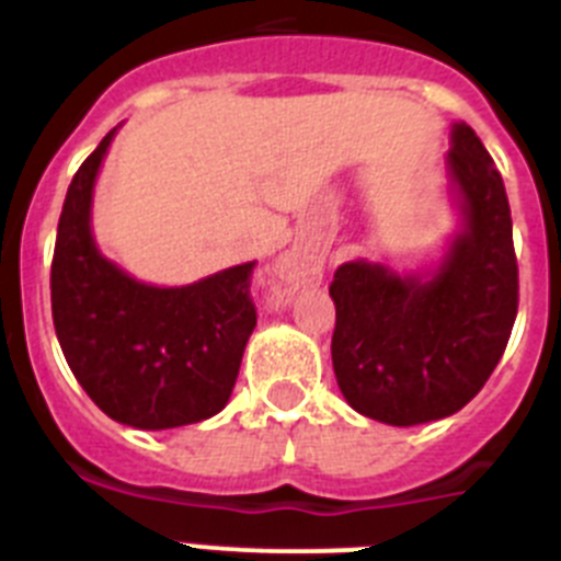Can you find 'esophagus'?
Masks as SVG:
<instances>
[{"label": "esophagus", "instance_id": "obj_1", "mask_svg": "<svg viewBox=\"0 0 561 561\" xmlns=\"http://www.w3.org/2000/svg\"><path fill=\"white\" fill-rule=\"evenodd\" d=\"M297 284H300V270H297L295 261H284L277 266L275 275L270 280V304L284 306L291 295H295Z\"/></svg>", "mask_w": 561, "mask_h": 561}]
</instances>
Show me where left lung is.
I'll return each mask as SVG.
<instances>
[{
	"instance_id": "8db88e82",
	"label": "left lung",
	"mask_w": 561,
	"mask_h": 561,
	"mask_svg": "<svg viewBox=\"0 0 561 561\" xmlns=\"http://www.w3.org/2000/svg\"><path fill=\"white\" fill-rule=\"evenodd\" d=\"M449 176L463 230L438 270L396 275L351 261L334 272L336 385L356 413L413 427L447 419L497 368L519 304L512 210L503 176L466 123L453 126Z\"/></svg>"
}]
</instances>
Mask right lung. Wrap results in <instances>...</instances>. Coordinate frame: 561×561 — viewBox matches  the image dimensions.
I'll return each mask as SVG.
<instances>
[{
    "instance_id": "add662e5",
    "label": "right lung",
    "mask_w": 561,
    "mask_h": 561,
    "mask_svg": "<svg viewBox=\"0 0 561 561\" xmlns=\"http://www.w3.org/2000/svg\"><path fill=\"white\" fill-rule=\"evenodd\" d=\"M114 131L83 160L64 199L49 272L53 323L69 370L108 419L137 430L196 424L225 410L236 385L257 323L255 261L160 289L103 257L89 216Z\"/></svg>"
}]
</instances>
